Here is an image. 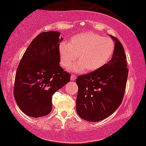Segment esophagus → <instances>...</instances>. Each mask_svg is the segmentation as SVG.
Segmentation results:
<instances>
[{
  "mask_svg": "<svg viewBox=\"0 0 146 146\" xmlns=\"http://www.w3.org/2000/svg\"><path fill=\"white\" fill-rule=\"evenodd\" d=\"M76 79V76L74 74H72L71 75V78H70V80L71 81H74Z\"/></svg>",
  "mask_w": 146,
  "mask_h": 146,
  "instance_id": "34e87169",
  "label": "esophagus"
}]
</instances>
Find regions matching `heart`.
I'll use <instances>...</instances> for the list:
<instances>
[{
	"label": "heart",
	"mask_w": 146,
	"mask_h": 146,
	"mask_svg": "<svg viewBox=\"0 0 146 146\" xmlns=\"http://www.w3.org/2000/svg\"><path fill=\"white\" fill-rule=\"evenodd\" d=\"M60 63L64 68L73 66L75 72H93L102 68L110 60L114 45L110 39L87 31L74 35L68 43L60 42L59 46Z\"/></svg>",
	"instance_id": "obj_1"
}]
</instances>
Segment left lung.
<instances>
[{"mask_svg": "<svg viewBox=\"0 0 146 146\" xmlns=\"http://www.w3.org/2000/svg\"><path fill=\"white\" fill-rule=\"evenodd\" d=\"M111 59L102 68L76 80L78 86L76 111L87 121L96 122L109 117L121 104L126 88L128 68L123 45L117 38Z\"/></svg>", "mask_w": 146, "mask_h": 146, "instance_id": "8db88e82", "label": "left lung"}]
</instances>
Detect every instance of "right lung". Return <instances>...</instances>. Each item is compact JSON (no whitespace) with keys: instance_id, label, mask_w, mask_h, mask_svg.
I'll list each match as a JSON object with an SVG mask.
<instances>
[{"instance_id":"obj_1","label":"right lung","mask_w":146,"mask_h":146,"mask_svg":"<svg viewBox=\"0 0 146 146\" xmlns=\"http://www.w3.org/2000/svg\"><path fill=\"white\" fill-rule=\"evenodd\" d=\"M60 33L39 34L29 45L15 74L13 95L27 115L39 117L52 110V96L70 82V75L59 66Z\"/></svg>"}]
</instances>
